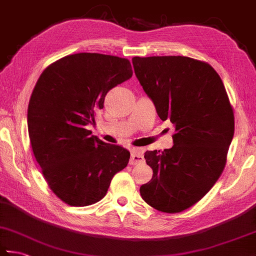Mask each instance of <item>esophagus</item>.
I'll return each mask as SVG.
<instances>
[{
    "label": "esophagus",
    "instance_id": "esophagus-1",
    "mask_svg": "<svg viewBox=\"0 0 256 256\" xmlns=\"http://www.w3.org/2000/svg\"><path fill=\"white\" fill-rule=\"evenodd\" d=\"M143 160H144V158H143V154H142V152L140 150H133L131 152V159H130V164L136 166V164H141V162H143Z\"/></svg>",
    "mask_w": 256,
    "mask_h": 256
}]
</instances>
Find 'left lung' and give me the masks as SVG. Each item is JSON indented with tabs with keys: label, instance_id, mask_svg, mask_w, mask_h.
<instances>
[{
	"label": "left lung",
	"instance_id": "8db88e82",
	"mask_svg": "<svg viewBox=\"0 0 256 256\" xmlns=\"http://www.w3.org/2000/svg\"><path fill=\"white\" fill-rule=\"evenodd\" d=\"M132 62L159 118L174 125L172 148L144 154L153 176L140 194L156 210L184 212L205 196L225 168L233 108L220 75L205 62L156 56Z\"/></svg>",
	"mask_w": 256,
	"mask_h": 256
}]
</instances>
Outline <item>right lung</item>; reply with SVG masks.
Segmentation results:
<instances>
[{
  "label": "right lung",
  "instance_id": "1",
  "mask_svg": "<svg viewBox=\"0 0 256 256\" xmlns=\"http://www.w3.org/2000/svg\"><path fill=\"white\" fill-rule=\"evenodd\" d=\"M130 60L115 56L69 54L44 69L28 106L32 151L54 194L70 206L105 197L130 152L105 143L86 125L95 123L108 92L132 77Z\"/></svg>",
  "mask_w": 256,
  "mask_h": 256
}]
</instances>
